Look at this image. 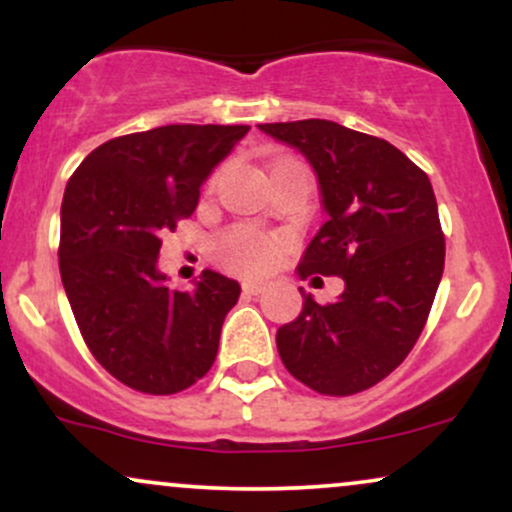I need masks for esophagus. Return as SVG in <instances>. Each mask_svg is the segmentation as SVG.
Here are the masks:
<instances>
[{"mask_svg":"<svg viewBox=\"0 0 512 512\" xmlns=\"http://www.w3.org/2000/svg\"><path fill=\"white\" fill-rule=\"evenodd\" d=\"M267 291V281L262 279H245L243 281V293L245 296H260V293Z\"/></svg>","mask_w":512,"mask_h":512,"instance_id":"34e87169","label":"esophagus"}]
</instances>
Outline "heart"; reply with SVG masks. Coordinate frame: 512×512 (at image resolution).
<instances>
[{
	"label": "heart",
	"instance_id": "obj_1",
	"mask_svg": "<svg viewBox=\"0 0 512 512\" xmlns=\"http://www.w3.org/2000/svg\"><path fill=\"white\" fill-rule=\"evenodd\" d=\"M276 243L272 238L262 236V233L252 231V228L238 226L223 233L219 243V260L228 269H236L243 274L264 272L276 257Z\"/></svg>",
	"mask_w": 512,
	"mask_h": 512
}]
</instances>
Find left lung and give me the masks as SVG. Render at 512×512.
I'll list each match as a JSON object with an SVG mask.
<instances>
[{
    "instance_id": "left-lung-1",
    "label": "left lung",
    "mask_w": 512,
    "mask_h": 512,
    "mask_svg": "<svg viewBox=\"0 0 512 512\" xmlns=\"http://www.w3.org/2000/svg\"><path fill=\"white\" fill-rule=\"evenodd\" d=\"M308 158L327 221L298 276H342L344 291L276 332L281 361L320 395L346 397L387 378L414 349L436 298L445 238L428 175L397 146L330 120L257 125Z\"/></svg>"
}]
</instances>
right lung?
Segmentation results:
<instances>
[{
  "instance_id": "1",
  "label": "right lung",
  "mask_w": 512,
  "mask_h": 512,
  "mask_svg": "<svg viewBox=\"0 0 512 512\" xmlns=\"http://www.w3.org/2000/svg\"><path fill=\"white\" fill-rule=\"evenodd\" d=\"M248 129L166 125L125 134L93 149L67 182L64 291L91 354L132 390L175 395L214 363L240 284L204 269L192 293L168 289L158 250Z\"/></svg>"
}]
</instances>
